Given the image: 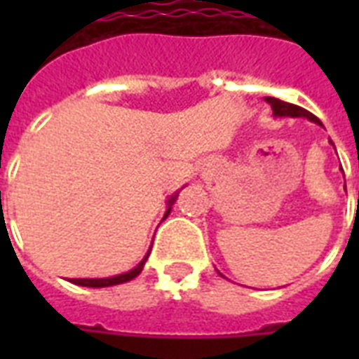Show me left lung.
Here are the masks:
<instances>
[{"mask_svg":"<svg viewBox=\"0 0 359 359\" xmlns=\"http://www.w3.org/2000/svg\"><path fill=\"white\" fill-rule=\"evenodd\" d=\"M268 104H270V108H272V114L273 117H278V119H283V117H304V119L311 121V123H317L323 126V123L315 117L313 114H309L307 109L300 108V106H294V104H289V102H283V100H279V98H273V97H266L264 98ZM332 143V140H330ZM334 145V143H332Z\"/></svg>","mask_w":359,"mask_h":359,"instance_id":"8db88e82","label":"left lung"}]
</instances>
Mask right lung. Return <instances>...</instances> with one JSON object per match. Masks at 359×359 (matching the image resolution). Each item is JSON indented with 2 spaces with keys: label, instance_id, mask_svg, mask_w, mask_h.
Masks as SVG:
<instances>
[{
  "label": "right lung",
  "instance_id": "add662e5",
  "mask_svg": "<svg viewBox=\"0 0 359 359\" xmlns=\"http://www.w3.org/2000/svg\"><path fill=\"white\" fill-rule=\"evenodd\" d=\"M177 197H179V191H175L173 196L169 197L168 199V210H165V214H163V218L165 219L169 216V212H171V208H173V203L177 201ZM149 255H151V250L147 251V255L143 257L140 261V264L137 266H134L132 270H128V272L124 273H119V276H111V278H86V279H70V283L74 285H80V287H93V289H102V287H114V285H121V283H126V281H132L134 278H137L141 273V270H143V266H145L147 259H149Z\"/></svg>",
  "mask_w": 359,
  "mask_h": 359
}]
</instances>
